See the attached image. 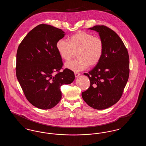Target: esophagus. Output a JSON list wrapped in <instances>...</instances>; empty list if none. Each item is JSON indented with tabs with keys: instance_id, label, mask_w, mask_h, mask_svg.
<instances>
[{
	"instance_id": "34e87169",
	"label": "esophagus",
	"mask_w": 146,
	"mask_h": 146,
	"mask_svg": "<svg viewBox=\"0 0 146 146\" xmlns=\"http://www.w3.org/2000/svg\"><path fill=\"white\" fill-rule=\"evenodd\" d=\"M74 75H75V76L76 77H78V76H79L80 75V74L79 73H77V72H75L74 73Z\"/></svg>"
}]
</instances>
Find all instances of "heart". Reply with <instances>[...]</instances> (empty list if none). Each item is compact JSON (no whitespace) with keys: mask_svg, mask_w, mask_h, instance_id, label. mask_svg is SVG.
Returning a JSON list of instances; mask_svg holds the SVG:
<instances>
[{"mask_svg":"<svg viewBox=\"0 0 146 146\" xmlns=\"http://www.w3.org/2000/svg\"><path fill=\"white\" fill-rule=\"evenodd\" d=\"M56 48L60 57L66 61L76 54L78 58L65 64V67L74 72L86 69L89 66L94 67L101 60L104 50L102 40L98 36L84 31H78L70 35L68 42L58 40Z\"/></svg>","mask_w":146,"mask_h":146,"instance_id":"b5f03b06","label":"heart"}]
</instances>
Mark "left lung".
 Instances as JSON below:
<instances>
[{"label": "left lung", "instance_id": "8db88e82", "mask_svg": "<svg viewBox=\"0 0 146 146\" xmlns=\"http://www.w3.org/2000/svg\"><path fill=\"white\" fill-rule=\"evenodd\" d=\"M104 44L103 55L97 65L84 73L90 86L82 92L84 101L96 110L115 104L121 97L129 76V56L124 42L114 31L105 26H95Z\"/></svg>", "mask_w": 146, "mask_h": 146}]
</instances>
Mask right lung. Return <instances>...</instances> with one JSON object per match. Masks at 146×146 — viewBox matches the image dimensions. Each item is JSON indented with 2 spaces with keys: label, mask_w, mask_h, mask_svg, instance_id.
<instances>
[{
  "label": "right lung",
  "mask_w": 146,
  "mask_h": 146,
  "mask_svg": "<svg viewBox=\"0 0 146 146\" xmlns=\"http://www.w3.org/2000/svg\"><path fill=\"white\" fill-rule=\"evenodd\" d=\"M64 35L61 29L41 24L28 33L17 49L18 81L28 101L42 110L55 107L62 98L60 87L75 79L71 70L60 72L63 63L56 44Z\"/></svg>",
  "instance_id": "obj_1"
}]
</instances>
